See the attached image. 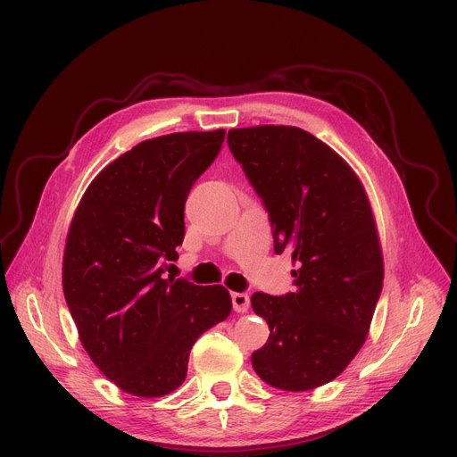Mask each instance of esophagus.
Masks as SVG:
<instances>
[{"mask_svg": "<svg viewBox=\"0 0 457 457\" xmlns=\"http://www.w3.org/2000/svg\"><path fill=\"white\" fill-rule=\"evenodd\" d=\"M231 303L237 313H246L250 307V296L246 293H233L231 295Z\"/></svg>", "mask_w": 457, "mask_h": 457, "instance_id": "1", "label": "esophagus"}]
</instances>
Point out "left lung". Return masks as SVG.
<instances>
[{
  "mask_svg": "<svg viewBox=\"0 0 457 457\" xmlns=\"http://www.w3.org/2000/svg\"><path fill=\"white\" fill-rule=\"evenodd\" d=\"M228 146L269 211L274 252L298 267L295 293L252 296L270 328L253 370L276 389L320 387L361 350L383 289L367 192L339 154L300 128L229 129Z\"/></svg>",
  "mask_w": 457,
  "mask_h": 457,
  "instance_id": "left-lung-1",
  "label": "left lung"
}]
</instances>
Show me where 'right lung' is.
<instances>
[{
	"label": "right lung",
	"instance_id": "obj_1",
	"mask_svg": "<svg viewBox=\"0 0 457 457\" xmlns=\"http://www.w3.org/2000/svg\"><path fill=\"white\" fill-rule=\"evenodd\" d=\"M226 131L144 140L94 178L71 219L62 291L83 348L116 387L157 398L187 378L204 331L226 320L222 285L164 279L185 237V202Z\"/></svg>",
	"mask_w": 457,
	"mask_h": 457
}]
</instances>
